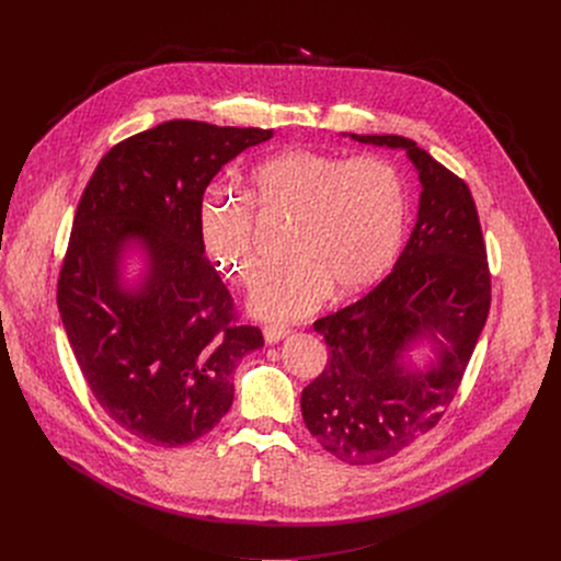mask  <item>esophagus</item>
<instances>
[{
    "instance_id": "esophagus-1",
    "label": "esophagus",
    "mask_w": 561,
    "mask_h": 561,
    "mask_svg": "<svg viewBox=\"0 0 561 561\" xmlns=\"http://www.w3.org/2000/svg\"><path fill=\"white\" fill-rule=\"evenodd\" d=\"M290 335V331L286 327H264V340L266 344H279L282 340H286Z\"/></svg>"
}]
</instances>
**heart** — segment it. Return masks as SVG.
Instances as JSON below:
<instances>
[{
	"mask_svg": "<svg viewBox=\"0 0 561 561\" xmlns=\"http://www.w3.org/2000/svg\"><path fill=\"white\" fill-rule=\"evenodd\" d=\"M253 202L295 219L290 262L268 271L251 290L253 314L299 322L324 306L333 290L353 297L373 288L404 244L409 197L402 175L383 157H340L286 150L260 164ZM197 226L213 266L249 284L260 271L255 217L249 199L208 188Z\"/></svg>",
	"mask_w": 561,
	"mask_h": 561,
	"instance_id": "obj_1",
	"label": "heart"
}]
</instances>
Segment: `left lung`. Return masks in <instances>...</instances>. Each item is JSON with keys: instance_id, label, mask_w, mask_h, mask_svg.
I'll return each instance as SVG.
<instances>
[{"instance_id": "left-lung-1", "label": "left lung", "mask_w": 561, "mask_h": 561, "mask_svg": "<svg viewBox=\"0 0 561 561\" xmlns=\"http://www.w3.org/2000/svg\"><path fill=\"white\" fill-rule=\"evenodd\" d=\"M342 135L404 150L422 184L413 232L390 275L312 324L331 357L301 390L304 422L331 455L364 466L439 422L486 324L491 275L472 195L457 175L413 139ZM415 350L427 351L424 365Z\"/></svg>"}]
</instances>
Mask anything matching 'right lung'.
I'll list each match as a JSON object with an SVG mask.
<instances>
[{
	"label": "right lung",
	"mask_w": 561,
	"mask_h": 561,
	"mask_svg": "<svg viewBox=\"0 0 561 561\" xmlns=\"http://www.w3.org/2000/svg\"><path fill=\"white\" fill-rule=\"evenodd\" d=\"M271 137L164 122L111 148L79 199L59 314L100 407L148 444L173 448L213 431L232 404L237 362L264 346L260 329L232 324L197 210L221 167Z\"/></svg>",
	"instance_id": "right-lung-1"
}]
</instances>
